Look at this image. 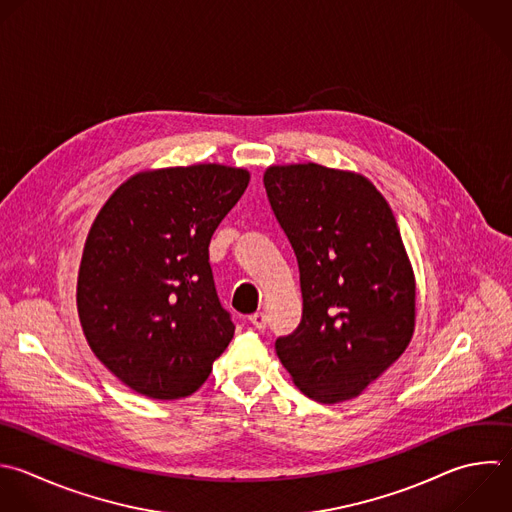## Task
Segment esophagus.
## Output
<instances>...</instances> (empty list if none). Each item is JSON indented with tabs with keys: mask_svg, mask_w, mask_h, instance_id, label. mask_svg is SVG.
<instances>
[{
	"mask_svg": "<svg viewBox=\"0 0 512 512\" xmlns=\"http://www.w3.org/2000/svg\"><path fill=\"white\" fill-rule=\"evenodd\" d=\"M250 322L258 328V330H262L264 326H266V322H268V318H266V314L264 312H254L252 316H250Z\"/></svg>",
	"mask_w": 512,
	"mask_h": 512,
	"instance_id": "obj_1",
	"label": "esophagus"
}]
</instances>
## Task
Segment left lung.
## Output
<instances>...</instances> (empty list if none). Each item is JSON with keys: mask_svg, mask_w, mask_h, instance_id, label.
Listing matches in <instances>:
<instances>
[{"mask_svg": "<svg viewBox=\"0 0 512 512\" xmlns=\"http://www.w3.org/2000/svg\"><path fill=\"white\" fill-rule=\"evenodd\" d=\"M264 186L302 290V320L276 354L308 398L350 400L414 334L416 280L394 214L366 176L314 162L270 166Z\"/></svg>", "mask_w": 512, "mask_h": 512, "instance_id": "1", "label": "left lung"}]
</instances>
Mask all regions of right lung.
<instances>
[{
	"label": "right lung",
	"instance_id": "right-lung-1",
	"mask_svg": "<svg viewBox=\"0 0 512 512\" xmlns=\"http://www.w3.org/2000/svg\"><path fill=\"white\" fill-rule=\"evenodd\" d=\"M224 164L144 170L98 212L78 272V314L98 360L134 392H196L234 336L208 246L248 188Z\"/></svg>",
	"mask_w": 512,
	"mask_h": 512
}]
</instances>
